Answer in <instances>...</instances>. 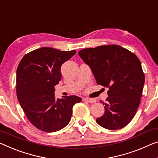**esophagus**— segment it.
<instances>
[{"mask_svg": "<svg viewBox=\"0 0 158 158\" xmlns=\"http://www.w3.org/2000/svg\"><path fill=\"white\" fill-rule=\"evenodd\" d=\"M83 101L84 102H86L88 103H94V100L92 99V98H83Z\"/></svg>", "mask_w": 158, "mask_h": 158, "instance_id": "34e87169", "label": "esophagus"}]
</instances>
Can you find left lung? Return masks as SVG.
Here are the masks:
<instances>
[{
  "label": "left lung",
  "mask_w": 158,
  "mask_h": 158,
  "mask_svg": "<svg viewBox=\"0 0 158 158\" xmlns=\"http://www.w3.org/2000/svg\"><path fill=\"white\" fill-rule=\"evenodd\" d=\"M79 55L90 67L98 85L109 88L105 112L96 123L109 130L127 126L140 103L145 75L137 56L118 45L86 48Z\"/></svg>",
  "instance_id": "obj_1"
}]
</instances>
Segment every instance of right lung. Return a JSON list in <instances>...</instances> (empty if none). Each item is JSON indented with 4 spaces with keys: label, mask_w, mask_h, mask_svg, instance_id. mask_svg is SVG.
<instances>
[{
    "label": "right lung",
    "mask_w": 158,
    "mask_h": 158,
    "mask_svg": "<svg viewBox=\"0 0 158 158\" xmlns=\"http://www.w3.org/2000/svg\"><path fill=\"white\" fill-rule=\"evenodd\" d=\"M76 51L42 48L23 56L16 72V92L28 120L39 130L52 133L69 123L72 108L81 98L69 96L55 98V86L62 79V64Z\"/></svg>",
    "instance_id": "add662e5"
}]
</instances>
